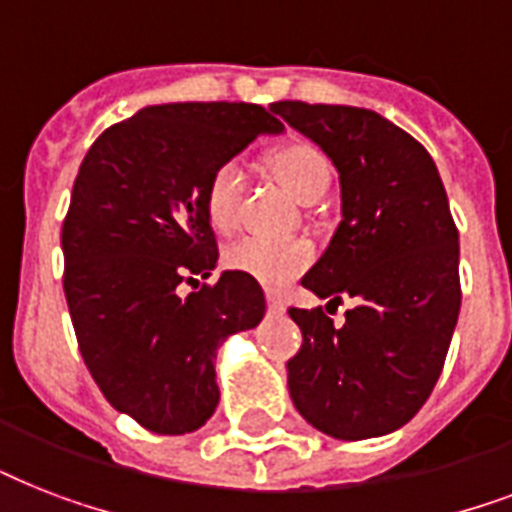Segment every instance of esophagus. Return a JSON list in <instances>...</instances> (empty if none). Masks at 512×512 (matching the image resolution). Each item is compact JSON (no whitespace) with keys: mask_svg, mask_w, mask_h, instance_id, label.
<instances>
[{"mask_svg":"<svg viewBox=\"0 0 512 512\" xmlns=\"http://www.w3.org/2000/svg\"><path fill=\"white\" fill-rule=\"evenodd\" d=\"M268 311H271V313L287 311V303H284V297L276 295V292H268Z\"/></svg>","mask_w":512,"mask_h":512,"instance_id":"obj_1","label":"esophagus"}]
</instances>
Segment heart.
<instances>
[{
  "label": "heart",
  "mask_w": 512,
  "mask_h": 512,
  "mask_svg": "<svg viewBox=\"0 0 512 512\" xmlns=\"http://www.w3.org/2000/svg\"><path fill=\"white\" fill-rule=\"evenodd\" d=\"M265 164H268L271 175L279 180L281 188L300 204H313L316 199H321V193L332 183V162L327 159V154L305 140H292V143L273 148ZM241 196H244L241 164H220L209 175L207 191H204V212L217 233L228 236L236 228ZM311 257V244L303 239H244L225 252V265L263 281L268 287H284L297 273L308 268Z\"/></svg>",
  "instance_id": "b5f03b06"
}]
</instances>
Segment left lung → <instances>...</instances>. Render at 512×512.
Masks as SVG:
<instances>
[{
  "mask_svg": "<svg viewBox=\"0 0 512 512\" xmlns=\"http://www.w3.org/2000/svg\"><path fill=\"white\" fill-rule=\"evenodd\" d=\"M271 111L340 175L342 220L303 287L327 311L356 303L342 327L321 308H289L303 332L289 396L327 436H385L428 401L460 316V233L444 183L428 151L369 108L281 100Z\"/></svg>",
  "mask_w": 512,
  "mask_h": 512,
  "instance_id": "left-lung-1",
  "label": "left lung"
}]
</instances>
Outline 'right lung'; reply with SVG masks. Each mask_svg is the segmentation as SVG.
<instances>
[{
    "mask_svg": "<svg viewBox=\"0 0 512 512\" xmlns=\"http://www.w3.org/2000/svg\"><path fill=\"white\" fill-rule=\"evenodd\" d=\"M284 124L255 103H164L108 127L84 156L63 220V289L76 340L108 404L159 436L215 414V356L255 329L265 295L252 276L180 295L217 265L204 212L209 175Z\"/></svg>",
    "mask_w": 512,
    "mask_h": 512,
    "instance_id": "obj_1",
    "label": "right lung"
}]
</instances>
